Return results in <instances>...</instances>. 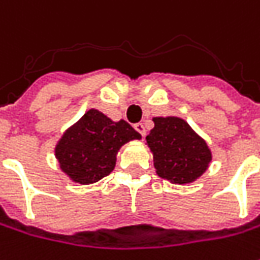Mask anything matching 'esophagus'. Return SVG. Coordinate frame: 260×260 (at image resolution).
<instances>
[{
    "mask_svg": "<svg viewBox=\"0 0 260 260\" xmlns=\"http://www.w3.org/2000/svg\"><path fill=\"white\" fill-rule=\"evenodd\" d=\"M134 128H135V131H138L139 134L142 135V137H145V134H147V131H145V126H144V123H135L134 125Z\"/></svg>",
    "mask_w": 260,
    "mask_h": 260,
    "instance_id": "esophagus-1",
    "label": "esophagus"
}]
</instances>
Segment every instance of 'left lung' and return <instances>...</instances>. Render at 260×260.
<instances>
[{
  "label": "left lung",
  "mask_w": 260,
  "mask_h": 260,
  "mask_svg": "<svg viewBox=\"0 0 260 260\" xmlns=\"http://www.w3.org/2000/svg\"><path fill=\"white\" fill-rule=\"evenodd\" d=\"M147 135L155 173L173 184H190L200 178L211 162L207 142L178 116H155Z\"/></svg>",
  "instance_id": "left-lung-1"
}]
</instances>
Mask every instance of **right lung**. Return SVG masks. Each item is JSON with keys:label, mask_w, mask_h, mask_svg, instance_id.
<instances>
[{"label": "right lung", "mask_w": 260, "mask_h": 260, "mask_svg": "<svg viewBox=\"0 0 260 260\" xmlns=\"http://www.w3.org/2000/svg\"><path fill=\"white\" fill-rule=\"evenodd\" d=\"M134 139H141V134L128 122H115L92 108L64 131L54 155L60 170L73 183L87 185L111 174L121 147Z\"/></svg>", "instance_id": "obj_1"}]
</instances>
